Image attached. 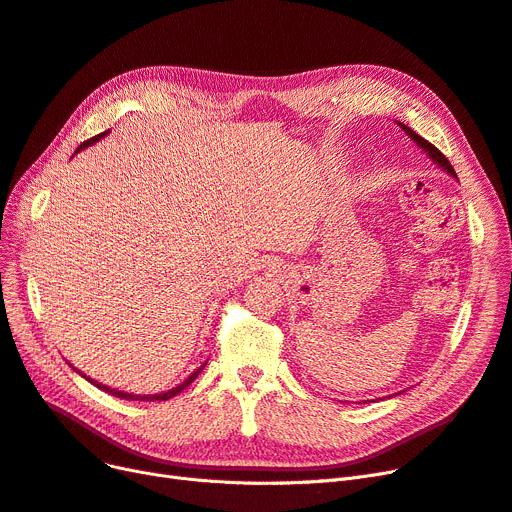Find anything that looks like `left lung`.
Segmentation results:
<instances>
[{"mask_svg": "<svg viewBox=\"0 0 512 512\" xmlns=\"http://www.w3.org/2000/svg\"><path fill=\"white\" fill-rule=\"evenodd\" d=\"M396 124H399V126H401V128H403L405 132H407V135H409V137L413 139V143H418V145L422 147V151H424V154H428V156L432 158V162H434V164H439V166H441L443 170H447V173H449L451 177H456V179H458V175H456V170H453V166L449 164V160H447V158H445V156L441 154V151H439L437 147H434L432 143H428V141H426L424 137H420V135H418V132H415V130H411V128H409V126H405L403 122H396Z\"/></svg>", "mask_w": 512, "mask_h": 512, "instance_id": "obj_1", "label": "left lung"}]
</instances>
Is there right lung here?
<instances>
[{
  "instance_id": "1",
  "label": "right lung",
  "mask_w": 512,
  "mask_h": 512,
  "mask_svg": "<svg viewBox=\"0 0 512 512\" xmlns=\"http://www.w3.org/2000/svg\"><path fill=\"white\" fill-rule=\"evenodd\" d=\"M107 135V130L105 132H101V135H97V137H92V139H88V141H84L80 147H78V151L80 149H84V147H88V145H92V143H97L99 139H103ZM206 365V363H204ZM204 365H200L192 375L187 377V380H183L179 386H175V388H170V390H166V392H160V394H132V392H122V390H116V388H109V386H103V384H99V382H94V380H90V377H86L84 373H80L78 369H75V373H80L82 377H86L88 382H92L94 386L97 388H101V390H105V392H109L111 396H118V399H124V401H168V399H173V396H177L181 390H185L189 384H192L196 377H198V373L204 369Z\"/></svg>"
}]
</instances>
